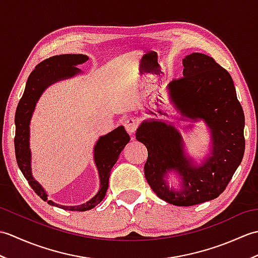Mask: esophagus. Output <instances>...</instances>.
Returning a JSON list of instances; mask_svg holds the SVG:
<instances>
[{
  "label": "esophagus",
  "mask_w": 258,
  "mask_h": 258,
  "mask_svg": "<svg viewBox=\"0 0 258 258\" xmlns=\"http://www.w3.org/2000/svg\"><path fill=\"white\" fill-rule=\"evenodd\" d=\"M124 126H125L126 132H127L128 134H134L136 132V130H138V127H139V120L136 118H128L125 122Z\"/></svg>",
  "instance_id": "34e87169"
}]
</instances>
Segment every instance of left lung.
Returning <instances> with one entry per match:
<instances>
[{"label":"left lung","instance_id":"left-lung-1","mask_svg":"<svg viewBox=\"0 0 258 258\" xmlns=\"http://www.w3.org/2000/svg\"><path fill=\"white\" fill-rule=\"evenodd\" d=\"M183 65V78L168 84L169 96L183 116L205 120L212 132V156L194 166L184 155L178 131L164 122L145 120L135 135L147 149L144 174L153 191L169 204L191 206L225 190L244 156L245 117L232 76L215 59L191 53ZM172 169L183 179L179 192L169 190L163 179Z\"/></svg>","mask_w":258,"mask_h":258}]
</instances>
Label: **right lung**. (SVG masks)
<instances>
[{
	"instance_id": "obj_1",
	"label": "right lung",
	"mask_w": 258,
	"mask_h": 258,
	"mask_svg": "<svg viewBox=\"0 0 258 258\" xmlns=\"http://www.w3.org/2000/svg\"><path fill=\"white\" fill-rule=\"evenodd\" d=\"M89 57L83 54H62L46 58L32 71L26 82L25 91L21 97L15 113V156L16 162L33 190L47 202L50 205L58 206L63 210L84 212L95 207L105 197L108 187V178L114 164L117 162L118 155L125 145L130 142V135L126 133L123 126H118L113 132L102 136L97 141L94 149V160L100 174L101 188L98 193L85 204L79 206H59L52 201L47 200V194L42 186L33 178L31 172V152L29 147L30 138V120L34 111L35 104L46 87L54 82L62 79L72 78L81 71L75 67L78 64L86 62Z\"/></svg>"
}]
</instances>
